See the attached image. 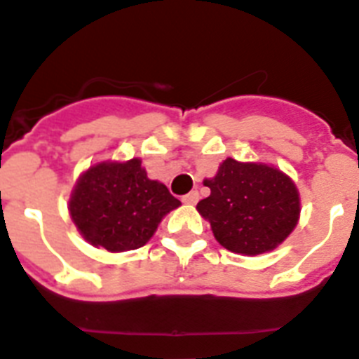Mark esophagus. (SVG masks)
Listing matches in <instances>:
<instances>
[{"label":"esophagus","instance_id":"obj_1","mask_svg":"<svg viewBox=\"0 0 359 359\" xmlns=\"http://www.w3.org/2000/svg\"><path fill=\"white\" fill-rule=\"evenodd\" d=\"M198 200H200V194H198V191H192V192H189V194L183 196V203L185 205H196L198 203Z\"/></svg>","mask_w":359,"mask_h":359}]
</instances>
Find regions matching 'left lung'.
I'll return each instance as SVG.
<instances>
[{"instance_id":"left-lung-1","label":"left lung","mask_w":359,"mask_h":359,"mask_svg":"<svg viewBox=\"0 0 359 359\" xmlns=\"http://www.w3.org/2000/svg\"><path fill=\"white\" fill-rule=\"evenodd\" d=\"M203 185L209 187L210 196L196 209L210 223L219 245L231 252L256 256L274 250L298 225V189L271 165L226 158Z\"/></svg>"}]
</instances>
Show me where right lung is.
I'll return each instance as SVG.
<instances>
[{
	"mask_svg": "<svg viewBox=\"0 0 359 359\" xmlns=\"http://www.w3.org/2000/svg\"><path fill=\"white\" fill-rule=\"evenodd\" d=\"M182 201L147 177L142 159L103 161L79 176L70 194V217L85 240L109 252L140 249L159 222Z\"/></svg>",
	"mask_w": 359,
	"mask_h": 359,
	"instance_id": "obj_1",
	"label": "right lung"
}]
</instances>
